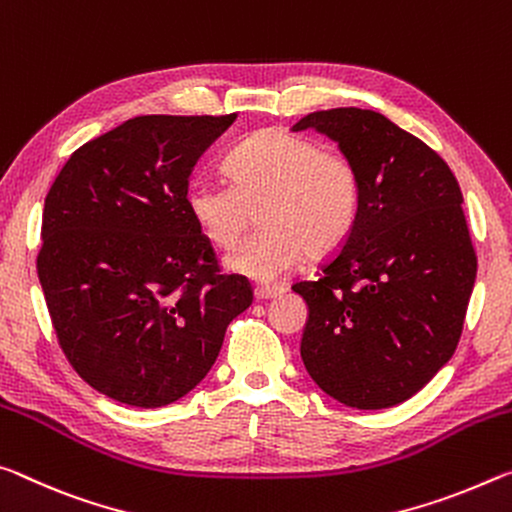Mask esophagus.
Here are the masks:
<instances>
[{
    "label": "esophagus",
    "instance_id": "esophagus-1",
    "mask_svg": "<svg viewBox=\"0 0 512 512\" xmlns=\"http://www.w3.org/2000/svg\"><path fill=\"white\" fill-rule=\"evenodd\" d=\"M283 295V288H270V286H261L254 290V297L258 301H267V299H274V297H281Z\"/></svg>",
    "mask_w": 512,
    "mask_h": 512
}]
</instances>
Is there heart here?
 <instances>
[{"label": "heart", "instance_id": "heart-1", "mask_svg": "<svg viewBox=\"0 0 512 512\" xmlns=\"http://www.w3.org/2000/svg\"><path fill=\"white\" fill-rule=\"evenodd\" d=\"M226 181L197 179L186 192L190 217L208 242L231 247L258 208V229L224 256V267L256 283H274L299 263L345 245L360 208L354 163L313 138L263 129L226 158Z\"/></svg>", "mask_w": 512, "mask_h": 512}]
</instances>
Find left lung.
<instances>
[{
  "label": "left lung",
  "instance_id": "1",
  "mask_svg": "<svg viewBox=\"0 0 512 512\" xmlns=\"http://www.w3.org/2000/svg\"><path fill=\"white\" fill-rule=\"evenodd\" d=\"M338 142L360 179L351 236L306 301V372L340 404L376 410L420 392L454 356L476 279L463 192L413 133L365 108L317 111L292 127Z\"/></svg>",
  "mask_w": 512,
  "mask_h": 512
}]
</instances>
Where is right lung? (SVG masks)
<instances>
[{
  "instance_id": "add662e5",
  "label": "right lung",
  "mask_w": 512,
  "mask_h": 512,
  "mask_svg": "<svg viewBox=\"0 0 512 512\" xmlns=\"http://www.w3.org/2000/svg\"><path fill=\"white\" fill-rule=\"evenodd\" d=\"M236 113L140 115L86 142L45 197L38 279L70 365L136 408L186 397L211 370L251 286L217 274L190 217L199 156Z\"/></svg>"
}]
</instances>
